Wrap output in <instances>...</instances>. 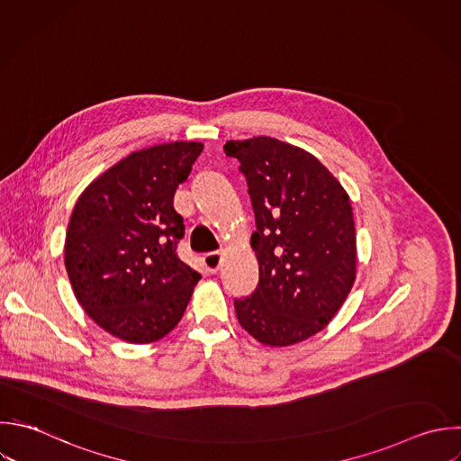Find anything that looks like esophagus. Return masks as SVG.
I'll return each mask as SVG.
<instances>
[{"instance_id": "obj_1", "label": "esophagus", "mask_w": 461, "mask_h": 461, "mask_svg": "<svg viewBox=\"0 0 461 461\" xmlns=\"http://www.w3.org/2000/svg\"><path fill=\"white\" fill-rule=\"evenodd\" d=\"M221 261H223V256L220 252H209L203 256V265L209 272H218L221 267Z\"/></svg>"}]
</instances>
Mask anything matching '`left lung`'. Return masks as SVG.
Masks as SVG:
<instances>
[{"label": "left lung", "mask_w": 461, "mask_h": 461, "mask_svg": "<svg viewBox=\"0 0 461 461\" xmlns=\"http://www.w3.org/2000/svg\"><path fill=\"white\" fill-rule=\"evenodd\" d=\"M256 216V290L234 299L240 324L267 346L321 331L348 297L357 268L351 203L308 151L270 137L229 140Z\"/></svg>", "instance_id": "left-lung-1"}]
</instances>
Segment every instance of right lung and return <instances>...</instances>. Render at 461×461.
I'll list each match as a JSON object with an SVG mask.
<instances>
[{
  "label": "right lung",
  "mask_w": 461,
  "mask_h": 461,
  "mask_svg": "<svg viewBox=\"0 0 461 461\" xmlns=\"http://www.w3.org/2000/svg\"><path fill=\"white\" fill-rule=\"evenodd\" d=\"M203 151L200 142L135 151L79 196L65 241V267L85 312L108 333L148 344L182 319L202 277L176 247L185 234L176 187Z\"/></svg>",
  "instance_id": "1"
}]
</instances>
